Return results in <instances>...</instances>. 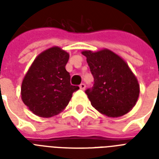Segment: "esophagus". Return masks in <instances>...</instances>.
<instances>
[{
  "label": "esophagus",
  "mask_w": 159,
  "mask_h": 159,
  "mask_svg": "<svg viewBox=\"0 0 159 159\" xmlns=\"http://www.w3.org/2000/svg\"><path fill=\"white\" fill-rule=\"evenodd\" d=\"M79 87H80V88H81V89H82V90H84L85 88H86V84H85V83H81Z\"/></svg>",
  "instance_id": "esophagus-1"
}]
</instances>
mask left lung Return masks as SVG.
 Returning <instances> with one entry per match:
<instances>
[{
	"instance_id": "1",
	"label": "left lung",
	"mask_w": 159,
	"mask_h": 159,
	"mask_svg": "<svg viewBox=\"0 0 159 159\" xmlns=\"http://www.w3.org/2000/svg\"><path fill=\"white\" fill-rule=\"evenodd\" d=\"M92 72L93 87L85 91L92 106L109 117H120L133 108L139 86L128 64L108 49L83 51Z\"/></svg>"
}]
</instances>
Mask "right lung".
I'll use <instances>...</instances> for the list:
<instances>
[{
  "mask_svg": "<svg viewBox=\"0 0 159 159\" xmlns=\"http://www.w3.org/2000/svg\"><path fill=\"white\" fill-rule=\"evenodd\" d=\"M69 54L53 47L36 57L24 78L21 98L34 114L51 117L68 105L72 93L79 89L70 82L65 66Z\"/></svg>",
  "mask_w": 159,
  "mask_h": 159,
  "instance_id": "obj_1",
  "label": "right lung"
}]
</instances>
